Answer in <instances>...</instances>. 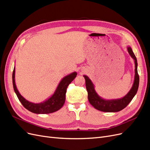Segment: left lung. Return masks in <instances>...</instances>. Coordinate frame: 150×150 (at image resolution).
I'll return each mask as SVG.
<instances>
[{
    "mask_svg": "<svg viewBox=\"0 0 150 150\" xmlns=\"http://www.w3.org/2000/svg\"><path fill=\"white\" fill-rule=\"evenodd\" d=\"M127 50L129 55L132 57L134 62V78L132 87L128 93L123 97L118 99L107 100L100 96L95 89V85L93 82L86 75H83L85 79V85L88 91V99L90 103L98 110L104 112H117L124 109L132 100L137 94L139 86V75L138 74V63L137 58L129 46L127 47Z\"/></svg>",
    "mask_w": 150,
    "mask_h": 150,
    "instance_id": "obj_1",
    "label": "left lung"
}]
</instances>
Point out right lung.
Masks as SVG:
<instances>
[{
  "instance_id": "right-lung-1",
  "label": "right lung",
  "mask_w": 150,
  "mask_h": 150,
  "mask_svg": "<svg viewBox=\"0 0 150 150\" xmlns=\"http://www.w3.org/2000/svg\"><path fill=\"white\" fill-rule=\"evenodd\" d=\"M15 73L16 69L14 67L12 74V83L14 91L23 107L30 112L37 114L51 113L60 110L65 103L67 88L77 75L76 72L74 71L64 76L58 85L54 94L42 102L35 103L27 100L19 93L16 84Z\"/></svg>"
}]
</instances>
